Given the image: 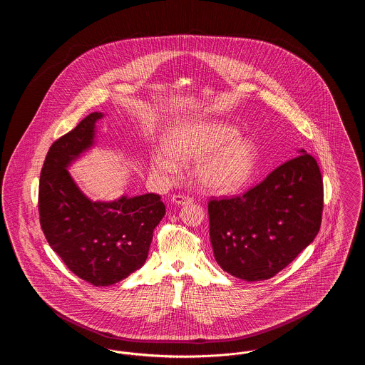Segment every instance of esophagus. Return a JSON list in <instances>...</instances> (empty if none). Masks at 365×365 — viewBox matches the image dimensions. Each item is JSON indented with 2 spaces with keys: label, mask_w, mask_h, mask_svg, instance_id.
Wrapping results in <instances>:
<instances>
[{
  "label": "esophagus",
  "mask_w": 365,
  "mask_h": 365,
  "mask_svg": "<svg viewBox=\"0 0 365 365\" xmlns=\"http://www.w3.org/2000/svg\"><path fill=\"white\" fill-rule=\"evenodd\" d=\"M171 201L174 202L175 205L183 207V205H189V204H191V202H192V198L186 197V195H173Z\"/></svg>",
  "instance_id": "34e87169"
}]
</instances>
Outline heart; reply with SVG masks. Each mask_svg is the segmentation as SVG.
I'll list each match as a JSON object with an SVG mask.
<instances>
[{"instance_id":"b5f03b06","label":"heart","mask_w":365,"mask_h":365,"mask_svg":"<svg viewBox=\"0 0 365 365\" xmlns=\"http://www.w3.org/2000/svg\"><path fill=\"white\" fill-rule=\"evenodd\" d=\"M240 134L237 125L223 120L180 124L167 134L165 152L152 156V168L165 179H175L180 161H195L194 178L202 190L235 192L252 178L259 157L256 143Z\"/></svg>"}]
</instances>
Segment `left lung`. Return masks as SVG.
Masks as SVG:
<instances>
[{"mask_svg":"<svg viewBox=\"0 0 365 365\" xmlns=\"http://www.w3.org/2000/svg\"><path fill=\"white\" fill-rule=\"evenodd\" d=\"M243 195L208 204L217 264L235 278H272L313 242L322 225L323 182L304 149Z\"/></svg>","mask_w":365,"mask_h":365,"instance_id":"left-lung-1","label":"left lung"}]
</instances>
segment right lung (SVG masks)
I'll use <instances>...</instances> for the list:
<instances>
[{
  "label": "right lung",
  "instance_id": "obj_1",
  "mask_svg": "<svg viewBox=\"0 0 365 365\" xmlns=\"http://www.w3.org/2000/svg\"><path fill=\"white\" fill-rule=\"evenodd\" d=\"M104 116L90 113L53 143L38 197L41 227L51 247L76 277L94 286L115 284L139 269L165 215L158 194L93 201L72 178L68 168L96 146L97 122Z\"/></svg>",
  "mask_w": 365,
  "mask_h": 365
}]
</instances>
